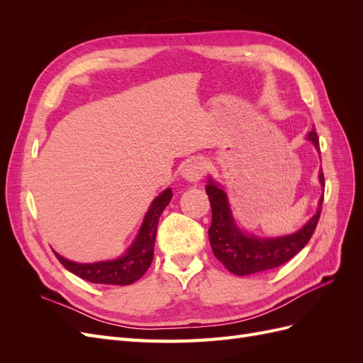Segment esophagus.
I'll return each mask as SVG.
<instances>
[{"label":"esophagus","mask_w":363,"mask_h":363,"mask_svg":"<svg viewBox=\"0 0 363 363\" xmlns=\"http://www.w3.org/2000/svg\"><path fill=\"white\" fill-rule=\"evenodd\" d=\"M204 169H206V163L203 159H199V157L192 159L183 167L182 177L184 180H188L189 183H199L203 179Z\"/></svg>","instance_id":"obj_1"}]
</instances>
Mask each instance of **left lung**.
<instances>
[{
  "instance_id": "left-lung-1",
  "label": "left lung",
  "mask_w": 363,
  "mask_h": 363,
  "mask_svg": "<svg viewBox=\"0 0 363 363\" xmlns=\"http://www.w3.org/2000/svg\"><path fill=\"white\" fill-rule=\"evenodd\" d=\"M307 140H311L316 151H320V139L315 130L307 135ZM318 179L324 189L323 169L318 174ZM206 192L212 206V225L208 228V239L213 255L236 276L267 272L291 260L312 238L320 221L324 200V195H321L315 215L295 233L277 238H260L245 233L238 227L224 188L213 182L212 177L207 179Z\"/></svg>"
}]
</instances>
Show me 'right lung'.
<instances>
[{"instance_id": "right-lung-1", "label": "right lung", "mask_w": 363, "mask_h": 363, "mask_svg": "<svg viewBox=\"0 0 363 363\" xmlns=\"http://www.w3.org/2000/svg\"><path fill=\"white\" fill-rule=\"evenodd\" d=\"M171 199L172 191L171 188H168L152 200L135 240L131 242L124 255L119 256L118 259L94 263H79L65 259L56 251H54V255H56V257L65 268L86 281L118 284V286H125V284L135 283L144 276L145 271L151 265L152 255H155V240L159 218L164 211V207L169 204Z\"/></svg>"}]
</instances>
